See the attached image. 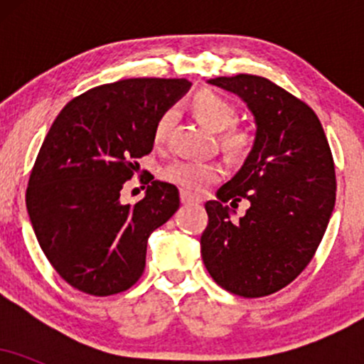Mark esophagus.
<instances>
[{"label": "esophagus", "mask_w": 364, "mask_h": 364, "mask_svg": "<svg viewBox=\"0 0 364 364\" xmlns=\"http://www.w3.org/2000/svg\"><path fill=\"white\" fill-rule=\"evenodd\" d=\"M181 202L185 203V205H191V203H200V200L195 198V196L185 193V191H181Z\"/></svg>", "instance_id": "esophagus-1"}]
</instances>
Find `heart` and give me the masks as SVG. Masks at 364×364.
I'll use <instances>...</instances> for the list:
<instances>
[{
    "mask_svg": "<svg viewBox=\"0 0 364 364\" xmlns=\"http://www.w3.org/2000/svg\"><path fill=\"white\" fill-rule=\"evenodd\" d=\"M191 109L202 123H205L210 129L220 132L225 129L235 119V107L232 104L212 90L196 92L191 99ZM174 111L166 109L159 116L154 124L152 139L156 145H162L168 140V135L174 123ZM245 135L240 132H224L220 135V144L225 150H240L245 145ZM220 168L214 162H198V161H173L162 169V178L181 188L188 195H200L212 183L220 178Z\"/></svg>",
    "mask_w": 364,
    "mask_h": 364,
    "instance_id": "obj_1",
    "label": "heart"
}]
</instances>
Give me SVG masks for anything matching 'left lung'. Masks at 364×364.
I'll return each mask as SVG.
<instances>
[{"mask_svg": "<svg viewBox=\"0 0 364 364\" xmlns=\"http://www.w3.org/2000/svg\"><path fill=\"white\" fill-rule=\"evenodd\" d=\"M208 83L243 99L257 133L236 176L205 203L202 258L225 291L262 298L294 281L318 248L336 205L333 157L315 111L282 87L245 73ZM243 198L250 208L232 223L222 203Z\"/></svg>", "mask_w": 364, "mask_h": 364, "instance_id": "left-lung-1", "label": "left lung"}]
</instances>
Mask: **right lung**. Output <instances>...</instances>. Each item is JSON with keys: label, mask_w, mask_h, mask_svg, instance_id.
<instances>
[{"label": "right lung", "mask_w": 364, "mask_h": 364, "mask_svg": "<svg viewBox=\"0 0 364 364\" xmlns=\"http://www.w3.org/2000/svg\"><path fill=\"white\" fill-rule=\"evenodd\" d=\"M190 87L185 78H127L83 92L63 107L28 178L27 210L61 279L92 296L129 289L145 269L149 236L179 208L178 188L152 181L121 203L154 124Z\"/></svg>", "instance_id": "1"}]
</instances>
